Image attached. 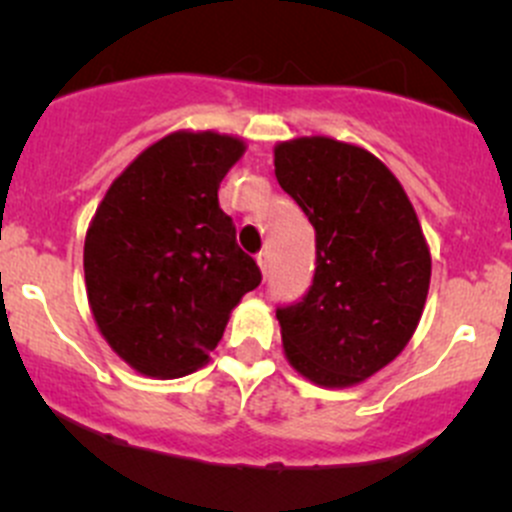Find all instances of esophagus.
Segmentation results:
<instances>
[{"instance_id": "1", "label": "esophagus", "mask_w": 512, "mask_h": 512, "mask_svg": "<svg viewBox=\"0 0 512 512\" xmlns=\"http://www.w3.org/2000/svg\"><path fill=\"white\" fill-rule=\"evenodd\" d=\"M257 265H260L262 275H267V265H270V255H267V250H262L260 255H257Z\"/></svg>"}]
</instances>
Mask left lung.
Returning a JSON list of instances; mask_svg holds the SVG:
<instances>
[{
	"label": "left lung",
	"mask_w": 512,
	"mask_h": 512,
	"mask_svg": "<svg viewBox=\"0 0 512 512\" xmlns=\"http://www.w3.org/2000/svg\"><path fill=\"white\" fill-rule=\"evenodd\" d=\"M282 190L317 240L312 287L277 307L289 364L319 386L369 379L414 337L431 252L404 188L369 151L334 138L275 148Z\"/></svg>",
	"instance_id": "8db88e82"
}]
</instances>
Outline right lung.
I'll return each instance as SVG.
<instances>
[{"instance_id":"add662e5","label":"right lung","mask_w":512,"mask_h":512,"mask_svg":"<svg viewBox=\"0 0 512 512\" xmlns=\"http://www.w3.org/2000/svg\"><path fill=\"white\" fill-rule=\"evenodd\" d=\"M240 138L178 131L141 153L108 188L84 245L91 312L123 361L175 379L203 366L242 294L262 272L218 203Z\"/></svg>"}]
</instances>
